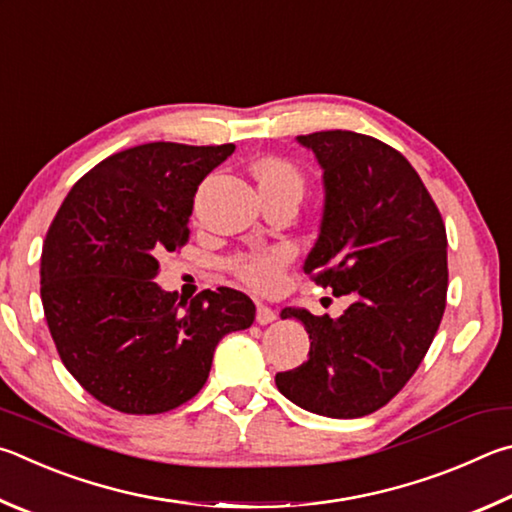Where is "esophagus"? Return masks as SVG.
<instances>
[{
	"label": "esophagus",
	"instance_id": "esophagus-1",
	"mask_svg": "<svg viewBox=\"0 0 512 512\" xmlns=\"http://www.w3.org/2000/svg\"><path fill=\"white\" fill-rule=\"evenodd\" d=\"M274 319H276V312L270 306H265V303H258V308H256V321H258V324L267 326V324H272Z\"/></svg>",
	"mask_w": 512,
	"mask_h": 512
}]
</instances>
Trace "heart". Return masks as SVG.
<instances>
[{
  "label": "heart",
  "mask_w": 512,
  "mask_h": 512,
  "mask_svg": "<svg viewBox=\"0 0 512 512\" xmlns=\"http://www.w3.org/2000/svg\"><path fill=\"white\" fill-rule=\"evenodd\" d=\"M254 175L258 179V186L263 188H303V179L297 168L290 161L281 157H265L254 166ZM292 249L290 247H270V249H256L240 254L231 261V270L238 276L242 283H247L249 288L270 292L281 283L283 272L288 263L292 261Z\"/></svg>",
  "instance_id": "heart-1"
}]
</instances>
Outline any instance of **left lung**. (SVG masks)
<instances>
[{"instance_id": "left-lung-1", "label": "left lung", "mask_w": 512, "mask_h": 512, "mask_svg": "<svg viewBox=\"0 0 512 512\" xmlns=\"http://www.w3.org/2000/svg\"><path fill=\"white\" fill-rule=\"evenodd\" d=\"M324 170L319 238L303 270L355 299L339 319L285 308L310 335L308 362L276 373L301 409L328 418L373 414L405 387L441 326L447 236L432 195L396 148L366 134L297 137Z\"/></svg>"}]
</instances>
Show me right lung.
Masks as SVG:
<instances>
[{
  "label": "right lung",
  "mask_w": 512,
  "mask_h": 512,
  "mask_svg": "<svg viewBox=\"0 0 512 512\" xmlns=\"http://www.w3.org/2000/svg\"><path fill=\"white\" fill-rule=\"evenodd\" d=\"M233 143L155 141L103 159L71 188L42 247L40 294L67 371L123 414H164L209 378L224 335L254 324L231 288L179 301L155 283L159 258L182 249L202 179Z\"/></svg>",
  "instance_id": "obj_1"
}]
</instances>
